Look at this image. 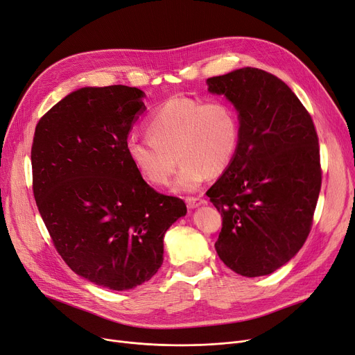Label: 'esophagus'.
<instances>
[{
  "mask_svg": "<svg viewBox=\"0 0 355 355\" xmlns=\"http://www.w3.org/2000/svg\"><path fill=\"white\" fill-rule=\"evenodd\" d=\"M207 200L202 199V198H187V205L189 209H193V208H198L200 205H205Z\"/></svg>",
  "mask_w": 355,
  "mask_h": 355,
  "instance_id": "34e87169",
  "label": "esophagus"
}]
</instances>
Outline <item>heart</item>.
Here are the masks:
<instances>
[{"label":"heart","mask_w":355,"mask_h":355,"mask_svg":"<svg viewBox=\"0 0 355 355\" xmlns=\"http://www.w3.org/2000/svg\"><path fill=\"white\" fill-rule=\"evenodd\" d=\"M146 132L147 139L132 136L124 144L134 171L153 187H166L178 159L173 188L193 192L208 173L219 175L231 164L240 143V120L225 101L175 96L148 115Z\"/></svg>","instance_id":"heart-1"}]
</instances>
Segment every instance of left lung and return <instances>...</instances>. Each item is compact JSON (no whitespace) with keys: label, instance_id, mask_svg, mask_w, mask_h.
<instances>
[{"label":"left lung","instance_id":"8db88e82","mask_svg":"<svg viewBox=\"0 0 355 355\" xmlns=\"http://www.w3.org/2000/svg\"><path fill=\"white\" fill-rule=\"evenodd\" d=\"M239 111L240 143L207 195L221 212L219 259L245 277L273 273L305 244L322 183L312 116L277 76L243 67L207 79Z\"/></svg>","mask_w":355,"mask_h":355}]
</instances>
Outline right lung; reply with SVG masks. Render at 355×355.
<instances>
[{
  "instance_id": "add662e5",
  "label": "right lung",
  "mask_w": 355,
  "mask_h": 355,
  "mask_svg": "<svg viewBox=\"0 0 355 355\" xmlns=\"http://www.w3.org/2000/svg\"><path fill=\"white\" fill-rule=\"evenodd\" d=\"M144 92L125 85L80 88L50 108L31 146L33 193L60 257L111 291L153 277L163 237L187 205L148 187L125 156Z\"/></svg>"
}]
</instances>
